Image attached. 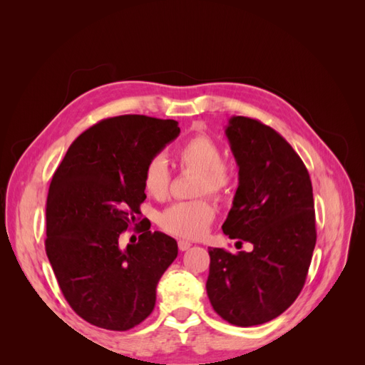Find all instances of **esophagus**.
<instances>
[{"mask_svg":"<svg viewBox=\"0 0 365 365\" xmlns=\"http://www.w3.org/2000/svg\"><path fill=\"white\" fill-rule=\"evenodd\" d=\"M192 247V244L189 240H184V239H180L178 240V248H180V251H187Z\"/></svg>","mask_w":365,"mask_h":365,"instance_id":"esophagus-1","label":"esophagus"}]
</instances>
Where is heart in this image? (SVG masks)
Returning <instances> with one entry per match:
<instances>
[{
  "instance_id": "b5f03b06",
  "label": "heart",
  "mask_w": 365,
  "mask_h": 365,
  "mask_svg": "<svg viewBox=\"0 0 365 365\" xmlns=\"http://www.w3.org/2000/svg\"><path fill=\"white\" fill-rule=\"evenodd\" d=\"M175 158L182 169L197 173L195 187L197 195L210 193L216 197H227L233 193L237 182L236 172L222 161V149L212 137L197 134L185 140L176 149ZM169 184L168 163L160 155L152 157L143 170V189L155 200H163L168 195ZM215 216L216 207L213 202L208 197H200L172 204L160 215L158 222L170 235L195 239L205 233Z\"/></svg>"
}]
</instances>
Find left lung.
<instances>
[{
  "label": "left lung",
  "instance_id": "obj_1",
  "mask_svg": "<svg viewBox=\"0 0 365 365\" xmlns=\"http://www.w3.org/2000/svg\"><path fill=\"white\" fill-rule=\"evenodd\" d=\"M239 187L222 225L252 251L210 248L207 295L215 312L240 327L268 323L302 292L317 242L311 176L279 132L248 117L225 129Z\"/></svg>",
  "mask_w": 365,
  "mask_h": 365
}]
</instances>
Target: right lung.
Returning <instances> with one entry per match:
<instances>
[{
    "instance_id": "add662e5",
    "label": "right lung",
    "mask_w": 365,
    "mask_h": 365,
    "mask_svg": "<svg viewBox=\"0 0 365 365\" xmlns=\"http://www.w3.org/2000/svg\"><path fill=\"white\" fill-rule=\"evenodd\" d=\"M178 135L175 120L105 118L73 141L53 175L47 257L65 300L90 324L123 332L155 307L157 284L178 256V244L143 225L139 240L126 249L119 236L145 220L138 222L146 200L143 170Z\"/></svg>"
}]
</instances>
